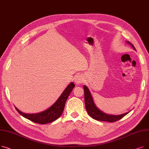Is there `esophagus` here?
<instances>
[{"label": "esophagus", "instance_id": "esophagus-1", "mask_svg": "<svg viewBox=\"0 0 149 149\" xmlns=\"http://www.w3.org/2000/svg\"><path fill=\"white\" fill-rule=\"evenodd\" d=\"M83 81H84V79H83V77L81 75H78V76H77L75 78V80H74L75 83L77 84H80L83 83Z\"/></svg>", "mask_w": 149, "mask_h": 149}]
</instances>
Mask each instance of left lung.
Returning a JSON list of instances; mask_svg holds the SVG:
<instances>
[{
	"instance_id": "1",
	"label": "left lung",
	"mask_w": 149,
	"mask_h": 149,
	"mask_svg": "<svg viewBox=\"0 0 149 149\" xmlns=\"http://www.w3.org/2000/svg\"><path fill=\"white\" fill-rule=\"evenodd\" d=\"M127 43H128L129 45H130L132 48L135 50V48L134 46L131 43L127 41ZM84 89V103H85V106L87 112L89 115L90 116H91L92 118L95 119L98 121H107V122H115L116 121H118L119 120L121 119L124 116H126L127 113H129V112H126L125 113L119 115H109L104 113L101 111H100L98 108L95 106L94 101L93 100L92 97L91 95V93L90 92V91L89 90L88 88L86 86H83Z\"/></svg>"
}]
</instances>
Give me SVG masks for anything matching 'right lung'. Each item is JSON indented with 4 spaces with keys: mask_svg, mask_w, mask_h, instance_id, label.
Here are the masks:
<instances>
[{
    "mask_svg": "<svg viewBox=\"0 0 149 149\" xmlns=\"http://www.w3.org/2000/svg\"><path fill=\"white\" fill-rule=\"evenodd\" d=\"M74 87V83L72 82L70 83L63 92L56 103L46 111L42 112L31 114L25 113L20 111L17 107L15 108L22 116L31 121L40 124L51 123L58 119L61 115L64 110L66 101Z\"/></svg>",
    "mask_w": 149,
    "mask_h": 149,
    "instance_id": "add662e5",
    "label": "right lung"
}]
</instances>
